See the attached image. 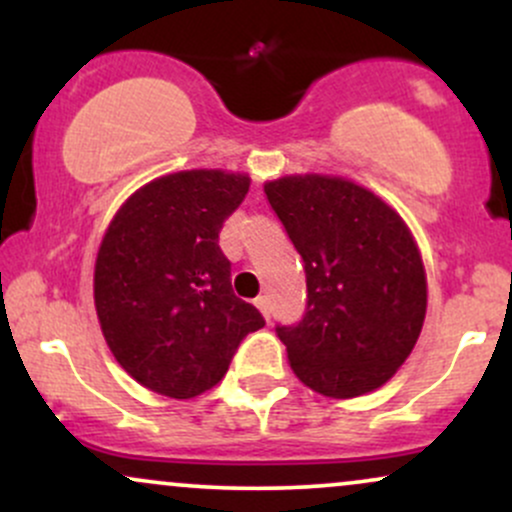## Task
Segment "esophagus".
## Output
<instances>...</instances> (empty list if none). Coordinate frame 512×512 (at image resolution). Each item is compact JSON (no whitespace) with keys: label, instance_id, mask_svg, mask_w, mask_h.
Returning <instances> with one entry per match:
<instances>
[{"label":"esophagus","instance_id":"1","mask_svg":"<svg viewBox=\"0 0 512 512\" xmlns=\"http://www.w3.org/2000/svg\"><path fill=\"white\" fill-rule=\"evenodd\" d=\"M255 305H257V308H260V313L267 317V320H269V317H272V305H269V298L267 296L255 298Z\"/></svg>","mask_w":512,"mask_h":512}]
</instances>
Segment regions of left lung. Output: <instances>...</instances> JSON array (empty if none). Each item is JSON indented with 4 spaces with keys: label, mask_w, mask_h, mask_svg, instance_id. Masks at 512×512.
<instances>
[{
    "label": "left lung",
    "mask_w": 512,
    "mask_h": 512,
    "mask_svg": "<svg viewBox=\"0 0 512 512\" xmlns=\"http://www.w3.org/2000/svg\"><path fill=\"white\" fill-rule=\"evenodd\" d=\"M303 257L308 305L276 325L298 380L349 399L385 385L407 361L426 317V272L407 223L366 187L330 175L264 185Z\"/></svg>",
    "instance_id": "8db88e82"
}]
</instances>
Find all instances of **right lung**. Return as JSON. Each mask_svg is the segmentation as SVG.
Here are the masks:
<instances>
[{"instance_id": "obj_1", "label": "right lung", "mask_w": 512, "mask_h": 512, "mask_svg": "<svg viewBox=\"0 0 512 512\" xmlns=\"http://www.w3.org/2000/svg\"><path fill=\"white\" fill-rule=\"evenodd\" d=\"M250 178L182 170L151 180L122 204L105 231L93 274L101 330L122 368L158 395L190 399L226 375L250 332L255 305L231 286L219 248L223 221Z\"/></svg>"}]
</instances>
